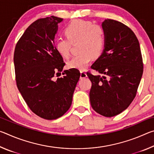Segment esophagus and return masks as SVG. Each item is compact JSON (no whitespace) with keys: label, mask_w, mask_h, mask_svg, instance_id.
<instances>
[{"label":"esophagus","mask_w":154,"mask_h":154,"mask_svg":"<svg viewBox=\"0 0 154 154\" xmlns=\"http://www.w3.org/2000/svg\"><path fill=\"white\" fill-rule=\"evenodd\" d=\"M87 77V74L86 72L83 71H80V78L81 79H83V78H85Z\"/></svg>","instance_id":"esophagus-1"}]
</instances>
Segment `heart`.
<instances>
[{
  "label": "heart",
  "instance_id": "heart-1",
  "mask_svg": "<svg viewBox=\"0 0 154 154\" xmlns=\"http://www.w3.org/2000/svg\"><path fill=\"white\" fill-rule=\"evenodd\" d=\"M66 36H59L55 40V49L60 56L68 58L71 54L72 44L78 42L79 54L67 62L69 69L83 71L93 58L102 55L106 45V32L100 25L92 22L75 20L68 24L64 29Z\"/></svg>",
  "mask_w": 154,
  "mask_h": 154
}]
</instances>
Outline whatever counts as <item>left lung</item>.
Instances as JSON below:
<instances>
[{"label":"left lung","instance_id":"1","mask_svg":"<svg viewBox=\"0 0 154 154\" xmlns=\"http://www.w3.org/2000/svg\"><path fill=\"white\" fill-rule=\"evenodd\" d=\"M106 45L91 68L101 75L87 72L92 82L90 103L94 110L107 118L128 107L136 96L143 72L139 42L129 27L117 20L103 22Z\"/></svg>","mask_w":154,"mask_h":154}]
</instances>
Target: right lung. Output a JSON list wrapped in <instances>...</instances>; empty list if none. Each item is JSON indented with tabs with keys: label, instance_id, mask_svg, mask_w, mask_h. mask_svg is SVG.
Listing matches in <instances>:
<instances>
[{
	"label": "right lung",
	"instance_id": "add662e5",
	"mask_svg": "<svg viewBox=\"0 0 154 154\" xmlns=\"http://www.w3.org/2000/svg\"><path fill=\"white\" fill-rule=\"evenodd\" d=\"M60 17L40 18L32 23L15 45L14 62L17 87L28 107L41 118L56 119L69 110L79 79L77 69L64 71L54 37Z\"/></svg>",
	"mask_w": 154,
	"mask_h": 154
}]
</instances>
